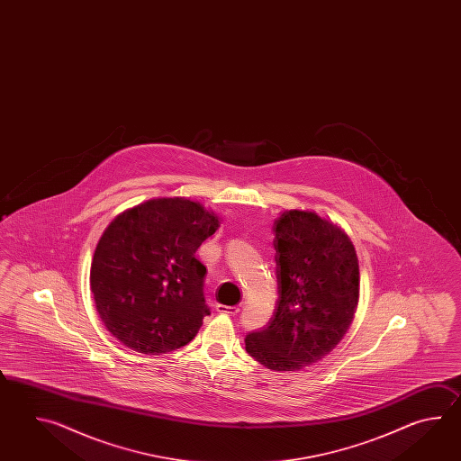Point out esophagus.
Returning a JSON list of instances; mask_svg holds the SVG:
<instances>
[{"mask_svg":"<svg viewBox=\"0 0 461 461\" xmlns=\"http://www.w3.org/2000/svg\"><path fill=\"white\" fill-rule=\"evenodd\" d=\"M216 312H219V313L237 314L240 312V308L239 306H227V304L217 303Z\"/></svg>","mask_w":461,"mask_h":461,"instance_id":"1","label":"esophagus"}]
</instances>
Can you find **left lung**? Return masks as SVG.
I'll use <instances>...</instances> for the list:
<instances>
[{
  "label": "left lung",
  "instance_id": "8db88e82",
  "mask_svg": "<svg viewBox=\"0 0 461 461\" xmlns=\"http://www.w3.org/2000/svg\"><path fill=\"white\" fill-rule=\"evenodd\" d=\"M278 300L260 331L245 336V351L272 371L318 363L343 339L359 296V264L349 237L308 211L275 221Z\"/></svg>",
  "mask_w": 461,
  "mask_h": 461
}]
</instances>
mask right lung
I'll return each mask as SVG.
<instances>
[{
    "label": "right lung",
    "mask_w": 461,
    "mask_h": 461,
    "mask_svg": "<svg viewBox=\"0 0 461 461\" xmlns=\"http://www.w3.org/2000/svg\"><path fill=\"white\" fill-rule=\"evenodd\" d=\"M217 227L216 214L185 197L151 199L115 217L90 268L108 331L143 354H167L193 341L211 314L206 267L196 250Z\"/></svg>",
    "instance_id": "obj_1"
}]
</instances>
